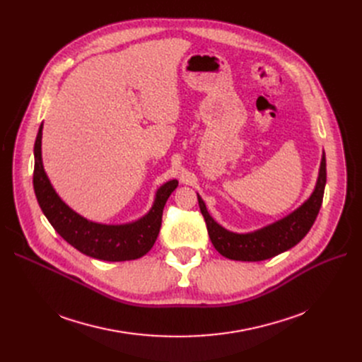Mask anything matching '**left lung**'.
I'll return each instance as SVG.
<instances>
[{"label":"left lung","instance_id":"obj_1","mask_svg":"<svg viewBox=\"0 0 362 362\" xmlns=\"http://www.w3.org/2000/svg\"><path fill=\"white\" fill-rule=\"evenodd\" d=\"M326 187V154L322 151L318 177L313 194L295 211L269 226L248 233H236L224 229L206 210L198 195L201 213L214 248L226 258L235 261H262L273 258L298 245L313 227L321 208Z\"/></svg>","mask_w":362,"mask_h":362}]
</instances>
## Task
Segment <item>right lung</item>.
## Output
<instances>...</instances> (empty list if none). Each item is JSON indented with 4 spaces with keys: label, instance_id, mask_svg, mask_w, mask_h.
I'll return each mask as SVG.
<instances>
[{
    "label": "right lung",
    "instance_id": "1",
    "mask_svg": "<svg viewBox=\"0 0 362 362\" xmlns=\"http://www.w3.org/2000/svg\"><path fill=\"white\" fill-rule=\"evenodd\" d=\"M42 129L37 130L33 156V189L44 216L67 243L82 254L103 261H129L144 257L156 243L161 227L164 205L177 187L176 179L161 185L151 210L141 218L124 224H103L90 221L59 197L52 187L42 163Z\"/></svg>",
    "mask_w": 362,
    "mask_h": 362
}]
</instances>
